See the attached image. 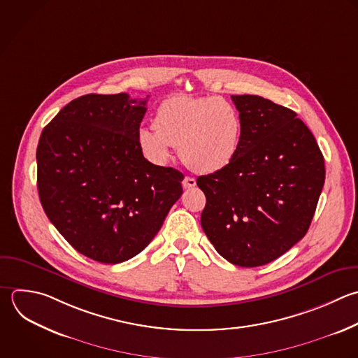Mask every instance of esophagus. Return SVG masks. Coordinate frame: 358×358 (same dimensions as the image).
Wrapping results in <instances>:
<instances>
[{"instance_id":"obj_1","label":"esophagus","mask_w":358,"mask_h":358,"mask_svg":"<svg viewBox=\"0 0 358 358\" xmlns=\"http://www.w3.org/2000/svg\"><path fill=\"white\" fill-rule=\"evenodd\" d=\"M182 186H183L185 189L194 187V186H196V179H194V178H190V176H186V178L182 180Z\"/></svg>"}]
</instances>
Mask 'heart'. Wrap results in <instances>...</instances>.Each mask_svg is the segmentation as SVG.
Here are the masks:
<instances>
[{"instance_id":"obj_1","label":"heart","mask_w":358,"mask_h":358,"mask_svg":"<svg viewBox=\"0 0 358 358\" xmlns=\"http://www.w3.org/2000/svg\"><path fill=\"white\" fill-rule=\"evenodd\" d=\"M242 117L234 103L218 96H173L164 101L154 129H140L138 145L154 164H165L173 147L194 172L214 173L236 157L242 141Z\"/></svg>"}]
</instances>
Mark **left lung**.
Masks as SVG:
<instances>
[{"label": "left lung", "instance_id": "obj_1", "mask_svg": "<svg viewBox=\"0 0 358 358\" xmlns=\"http://www.w3.org/2000/svg\"><path fill=\"white\" fill-rule=\"evenodd\" d=\"M242 141L224 169L200 176L201 227L241 267L263 266L306 234L324 183L323 155L296 113L257 95H232Z\"/></svg>", "mask_w": 358, "mask_h": 358}]
</instances>
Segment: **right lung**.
Returning <instances> with one entry per match:
<instances>
[{"label":"right lung","instance_id":"add662e5","mask_svg":"<svg viewBox=\"0 0 358 358\" xmlns=\"http://www.w3.org/2000/svg\"><path fill=\"white\" fill-rule=\"evenodd\" d=\"M145 99L80 96L43 129L36 151L42 207L84 256L116 264L138 255L183 193V175L138 145Z\"/></svg>","mask_w":358,"mask_h":358}]
</instances>
